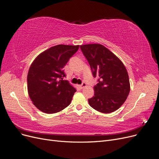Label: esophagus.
<instances>
[{
  "label": "esophagus",
  "mask_w": 159,
  "mask_h": 159,
  "mask_svg": "<svg viewBox=\"0 0 159 159\" xmlns=\"http://www.w3.org/2000/svg\"><path fill=\"white\" fill-rule=\"evenodd\" d=\"M86 86V83H83V84H82L81 85H80L79 86V87H80V89H84V88H85Z\"/></svg>",
  "instance_id": "34e87169"
}]
</instances>
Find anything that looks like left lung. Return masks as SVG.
Returning a JSON list of instances; mask_svg holds the SVG:
<instances>
[{
    "label": "left lung",
    "instance_id": "left-lung-1",
    "mask_svg": "<svg viewBox=\"0 0 159 159\" xmlns=\"http://www.w3.org/2000/svg\"><path fill=\"white\" fill-rule=\"evenodd\" d=\"M94 77H99L94 86V96L89 99L90 106L103 113L115 111L125 103L130 84L125 65L106 47L99 44L80 46Z\"/></svg>",
    "mask_w": 159,
    "mask_h": 159
}]
</instances>
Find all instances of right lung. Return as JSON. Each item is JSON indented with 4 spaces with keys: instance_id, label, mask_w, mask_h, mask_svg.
<instances>
[{
    "instance_id": "add662e5",
    "label": "right lung",
    "mask_w": 159,
    "mask_h": 159,
    "mask_svg": "<svg viewBox=\"0 0 159 159\" xmlns=\"http://www.w3.org/2000/svg\"><path fill=\"white\" fill-rule=\"evenodd\" d=\"M79 45L58 44L34 59L27 74L29 98L38 109L47 114L62 111L71 102L76 91L67 80L63 67L77 52Z\"/></svg>"
}]
</instances>
